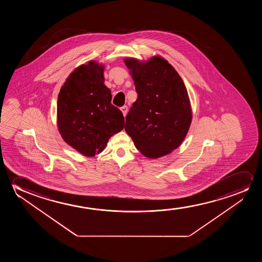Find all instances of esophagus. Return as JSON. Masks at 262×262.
<instances>
[{
    "mask_svg": "<svg viewBox=\"0 0 262 262\" xmlns=\"http://www.w3.org/2000/svg\"><path fill=\"white\" fill-rule=\"evenodd\" d=\"M121 111L122 112V115H123V116L125 117L126 115H127V112H128V107H127L126 105H123L122 107H121Z\"/></svg>",
    "mask_w": 262,
    "mask_h": 262,
    "instance_id": "esophagus-1",
    "label": "esophagus"
}]
</instances>
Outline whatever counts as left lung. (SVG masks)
I'll use <instances>...</instances> for the list:
<instances>
[{
	"instance_id": "obj_1",
	"label": "left lung",
	"mask_w": 262,
	"mask_h": 262,
	"mask_svg": "<svg viewBox=\"0 0 262 262\" xmlns=\"http://www.w3.org/2000/svg\"><path fill=\"white\" fill-rule=\"evenodd\" d=\"M138 98L126 116L125 129L146 158H161L182 144L192 113L186 86L176 69L161 56L124 60Z\"/></svg>"
}]
</instances>
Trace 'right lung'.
Returning a JSON list of instances; mask_svg holds the SVG:
<instances>
[{
  "label": "right lung",
  "instance_id": "add662e5",
  "mask_svg": "<svg viewBox=\"0 0 262 262\" xmlns=\"http://www.w3.org/2000/svg\"><path fill=\"white\" fill-rule=\"evenodd\" d=\"M104 67L90 61L69 75L58 95L57 126L65 142L86 157L104 150L124 127L122 112L111 104Z\"/></svg>",
  "mask_w": 262,
  "mask_h": 262
}]
</instances>
